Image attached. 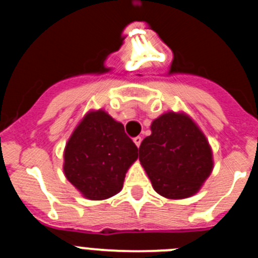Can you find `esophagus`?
Wrapping results in <instances>:
<instances>
[{
  "label": "esophagus",
  "instance_id": "1",
  "mask_svg": "<svg viewBox=\"0 0 258 258\" xmlns=\"http://www.w3.org/2000/svg\"><path fill=\"white\" fill-rule=\"evenodd\" d=\"M133 142L136 143L137 147H140L141 142H142V138H141V137H136V138H134V140H133Z\"/></svg>",
  "mask_w": 258,
  "mask_h": 258
}]
</instances>
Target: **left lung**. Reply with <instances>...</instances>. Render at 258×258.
<instances>
[{
	"instance_id": "1",
	"label": "left lung",
	"mask_w": 258,
	"mask_h": 258,
	"mask_svg": "<svg viewBox=\"0 0 258 258\" xmlns=\"http://www.w3.org/2000/svg\"><path fill=\"white\" fill-rule=\"evenodd\" d=\"M140 161L154 190L173 200L195 195L213 170L207 137L187 113L173 111L152 121L151 136L140 146Z\"/></svg>"
}]
</instances>
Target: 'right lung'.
Wrapping results in <instances>:
<instances>
[{"label":"right lung","mask_w":258,"mask_h":258,"mask_svg":"<svg viewBox=\"0 0 258 258\" xmlns=\"http://www.w3.org/2000/svg\"><path fill=\"white\" fill-rule=\"evenodd\" d=\"M138 149L124 125L104 109H90L64 147L63 172L84 198L104 200L121 191Z\"/></svg>","instance_id":"add662e5"}]
</instances>
